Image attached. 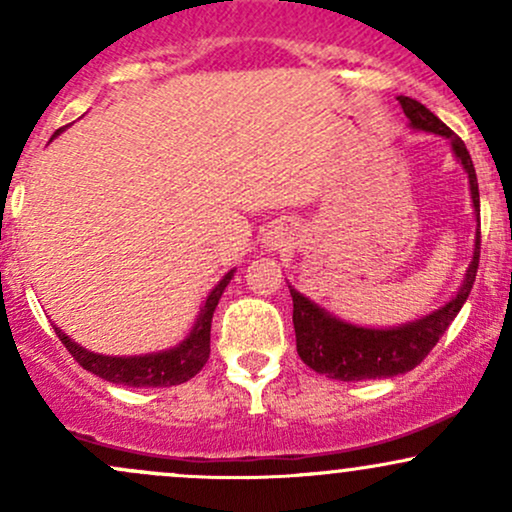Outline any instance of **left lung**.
I'll list each match as a JSON object with an SVG mask.
<instances>
[{
  "label": "left lung",
  "instance_id": "8db88e82",
  "mask_svg": "<svg viewBox=\"0 0 512 512\" xmlns=\"http://www.w3.org/2000/svg\"><path fill=\"white\" fill-rule=\"evenodd\" d=\"M404 115L409 117V125L424 132L440 134L450 139L452 151L460 158L464 170L469 175V187H472V202L479 214V182L474 173L472 156L467 146L452 129L436 117L424 103L416 98L399 96ZM479 245H481V223L477 231V245H474V260L467 269L460 293H457L445 308L436 310L433 315L424 317L411 325L397 327V330H366V327L346 325V322L330 317L325 310L317 308L308 298L291 289L293 298V330H296V351L303 358L305 366H310L317 373H325L327 378L344 380H373V378H390V375L407 373V370L419 366L424 358L431 354L433 346L443 337L450 322L460 313V308L467 301L472 291L474 279L479 269Z\"/></svg>",
  "mask_w": 512,
  "mask_h": 512
}]
</instances>
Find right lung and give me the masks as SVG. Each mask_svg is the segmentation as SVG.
<instances>
[{"mask_svg": "<svg viewBox=\"0 0 512 512\" xmlns=\"http://www.w3.org/2000/svg\"><path fill=\"white\" fill-rule=\"evenodd\" d=\"M57 132H62V129H57ZM231 276L233 272H228L219 284H216V289L209 293L207 303H204L202 308V315H199L195 330L190 332V337H187L180 346H175V349L163 351V354L129 356V358L98 356V354H91V351L81 349V346L74 344L69 337H64L62 330H57V327L55 332L81 368L91 370L93 375L108 380V383L129 385V387H170V385L187 383V380L195 378L199 370H202L204 363H207L209 351H211L209 346L211 317H214L216 305H219L221 293L228 286V281H231Z\"/></svg>", "mask_w": 512, "mask_h": 512, "instance_id": "1", "label": "right lung"}]
</instances>
